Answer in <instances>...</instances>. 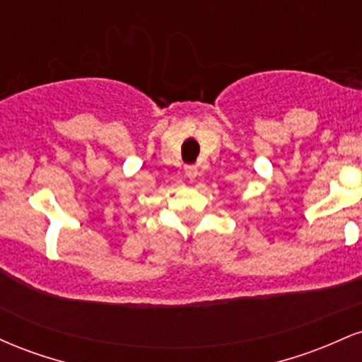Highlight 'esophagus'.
Wrapping results in <instances>:
<instances>
[{"label":"esophagus","instance_id":"1","mask_svg":"<svg viewBox=\"0 0 362 362\" xmlns=\"http://www.w3.org/2000/svg\"><path fill=\"white\" fill-rule=\"evenodd\" d=\"M185 175H187V178H189L190 182H194L195 178H197V175H199L197 167H187L185 168Z\"/></svg>","mask_w":362,"mask_h":362}]
</instances>
